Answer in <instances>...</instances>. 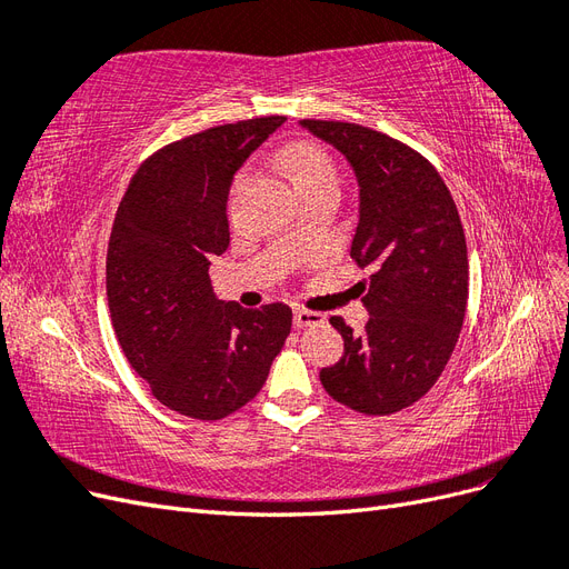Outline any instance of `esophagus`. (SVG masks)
Segmentation results:
<instances>
[{
    "label": "esophagus",
    "mask_w": 569,
    "mask_h": 569,
    "mask_svg": "<svg viewBox=\"0 0 569 569\" xmlns=\"http://www.w3.org/2000/svg\"><path fill=\"white\" fill-rule=\"evenodd\" d=\"M295 325H297V327L325 325V316H322V313H316V311H306V308H297V311H295Z\"/></svg>",
    "instance_id": "obj_1"
}]
</instances>
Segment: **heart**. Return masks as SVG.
I'll list each match as a JSON object with an SVG mask.
<instances>
[{
    "label": "heart",
    "instance_id": "b5f03b06",
    "mask_svg": "<svg viewBox=\"0 0 569 569\" xmlns=\"http://www.w3.org/2000/svg\"><path fill=\"white\" fill-rule=\"evenodd\" d=\"M287 173L299 189V194L313 192L320 187H339L337 168L322 147L311 142H299L284 151Z\"/></svg>",
    "mask_w": 569,
    "mask_h": 569
}]
</instances>
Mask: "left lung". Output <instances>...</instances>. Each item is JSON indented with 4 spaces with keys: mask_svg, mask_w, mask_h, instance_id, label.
I'll return each mask as SVG.
<instances>
[{
    "mask_svg": "<svg viewBox=\"0 0 569 569\" xmlns=\"http://www.w3.org/2000/svg\"><path fill=\"white\" fill-rule=\"evenodd\" d=\"M301 126L339 149L358 187L351 258L372 268L363 284L370 320L353 335L343 318L339 363L320 370L335 401L363 416H391L435 387L456 349L468 306V244L449 187L416 149L341 120Z\"/></svg>",
    "mask_w": 569,
    "mask_h": 569,
    "instance_id": "obj_1",
    "label": "left lung"
}]
</instances>
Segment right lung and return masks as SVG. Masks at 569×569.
<instances>
[{
    "instance_id": "obj_1",
    "label": "right lung",
    "mask_w": 569,
    "mask_h": 569,
    "mask_svg": "<svg viewBox=\"0 0 569 569\" xmlns=\"http://www.w3.org/2000/svg\"><path fill=\"white\" fill-rule=\"evenodd\" d=\"M284 123L261 116L166 144L137 168L107 251L111 322L153 399L194 420H222L266 385L291 308L216 299L211 256L230 244L228 194L249 153Z\"/></svg>"
}]
</instances>
